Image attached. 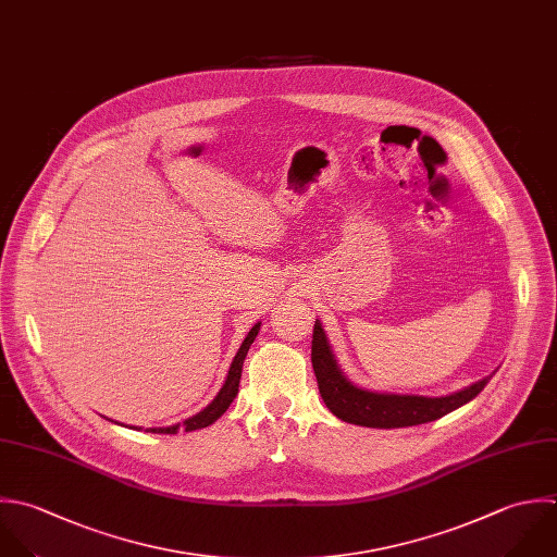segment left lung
I'll list each match as a JSON object with an SVG mask.
<instances>
[{
  "instance_id": "8db88e82",
  "label": "left lung",
  "mask_w": 557,
  "mask_h": 557,
  "mask_svg": "<svg viewBox=\"0 0 557 557\" xmlns=\"http://www.w3.org/2000/svg\"><path fill=\"white\" fill-rule=\"evenodd\" d=\"M312 369L317 375L319 393L334 417L354 425L380 430L410 428L436 421L475 399L491 382V377H486L449 397L388 395L362 391L341 373L319 321L314 323L312 332Z\"/></svg>"
}]
</instances>
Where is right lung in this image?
<instances>
[{"label": "right lung", "mask_w": 557, "mask_h": 557, "mask_svg": "<svg viewBox=\"0 0 557 557\" xmlns=\"http://www.w3.org/2000/svg\"><path fill=\"white\" fill-rule=\"evenodd\" d=\"M258 330H260V323H256V325L249 330L245 343L240 345V349H238V354H236V358H234V362H232V367H230V373H227V380H225L223 388L219 391V395L214 397V401H212L206 410H201L199 414L186 419L182 425L177 423V425H171V428H149V430H145V432H153V434H177L180 428H182L184 432H193V430H201V428L212 425V423L230 408V404L234 401V397H236V393H238L240 373H243V362H245V356H247L251 343H253L256 336H258Z\"/></svg>", "instance_id": "1"}]
</instances>
